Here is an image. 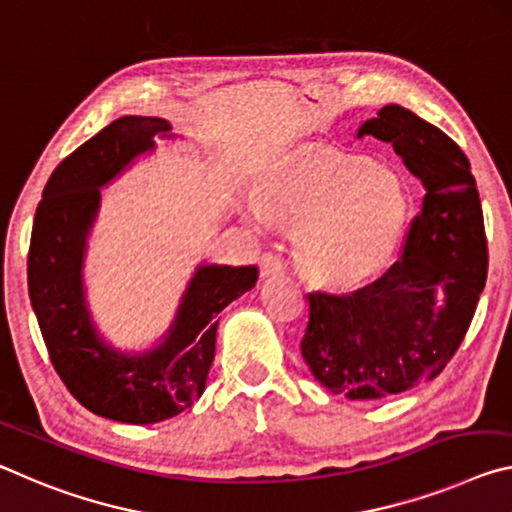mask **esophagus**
Returning <instances> with one entry per match:
<instances>
[{
  "mask_svg": "<svg viewBox=\"0 0 512 512\" xmlns=\"http://www.w3.org/2000/svg\"><path fill=\"white\" fill-rule=\"evenodd\" d=\"M283 258L272 254V251H267V254L261 256V276H270V274H276L283 270Z\"/></svg>",
  "mask_w": 512,
  "mask_h": 512,
  "instance_id": "obj_1",
  "label": "esophagus"
}]
</instances>
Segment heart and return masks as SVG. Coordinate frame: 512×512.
Returning a JSON list of instances; mask_svg holds the SVG:
<instances>
[{
  "label": "heart",
  "mask_w": 512,
  "mask_h": 512,
  "mask_svg": "<svg viewBox=\"0 0 512 512\" xmlns=\"http://www.w3.org/2000/svg\"><path fill=\"white\" fill-rule=\"evenodd\" d=\"M258 204L301 224L297 261L324 283L363 281L390 261L406 224V188L395 172L358 158L308 156L267 179Z\"/></svg>",
  "instance_id": "1"
}]
</instances>
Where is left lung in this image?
<instances>
[{
	"instance_id": "obj_1",
	"label": "left lung",
	"mask_w": 512,
	"mask_h": 512,
	"mask_svg": "<svg viewBox=\"0 0 512 512\" xmlns=\"http://www.w3.org/2000/svg\"><path fill=\"white\" fill-rule=\"evenodd\" d=\"M390 142L424 199L401 256L351 292H308L301 356L324 388L347 399L401 395L438 376L463 342L485 288L479 190L467 156L445 131L397 104L358 129Z\"/></svg>"
}]
</instances>
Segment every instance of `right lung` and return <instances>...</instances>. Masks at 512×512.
Returning a JSON list of instances; mask_svg holds the SVG:
<instances>
[{"label": "right lung", "mask_w": 512, "mask_h": 512, "mask_svg": "<svg viewBox=\"0 0 512 512\" xmlns=\"http://www.w3.org/2000/svg\"><path fill=\"white\" fill-rule=\"evenodd\" d=\"M170 129L161 117L140 115L108 124L58 163L33 217L29 297L49 360L81 406L115 422H163L195 404L213 365L217 315L258 281L256 265H201L161 347L122 356L97 338L83 304L81 261L99 188Z\"/></svg>", "instance_id": "right-lung-1"}]
</instances>
